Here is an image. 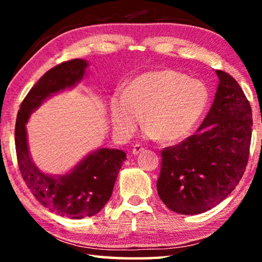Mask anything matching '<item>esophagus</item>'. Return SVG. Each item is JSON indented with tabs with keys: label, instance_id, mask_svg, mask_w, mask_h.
<instances>
[{
	"label": "esophagus",
	"instance_id": "esophagus-1",
	"mask_svg": "<svg viewBox=\"0 0 262 262\" xmlns=\"http://www.w3.org/2000/svg\"><path fill=\"white\" fill-rule=\"evenodd\" d=\"M144 150V148L142 147L141 144H135L134 145V148H133V150H132V154L133 155H139L140 152H142Z\"/></svg>",
	"mask_w": 262,
	"mask_h": 262
}]
</instances>
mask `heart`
<instances>
[{
    "label": "heart",
    "instance_id": "heart-1",
    "mask_svg": "<svg viewBox=\"0 0 262 262\" xmlns=\"http://www.w3.org/2000/svg\"><path fill=\"white\" fill-rule=\"evenodd\" d=\"M208 104V91L198 79L172 69L155 70L133 79L126 91L111 98V122L119 137L127 139L143 120L145 134L166 143L185 140Z\"/></svg>",
    "mask_w": 262,
    "mask_h": 262
}]
</instances>
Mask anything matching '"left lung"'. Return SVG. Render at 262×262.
I'll return each instance as SVG.
<instances>
[{
  "instance_id": "left-lung-1",
  "label": "left lung",
  "mask_w": 262,
  "mask_h": 262,
  "mask_svg": "<svg viewBox=\"0 0 262 262\" xmlns=\"http://www.w3.org/2000/svg\"><path fill=\"white\" fill-rule=\"evenodd\" d=\"M215 99L196 134L162 150L157 192L168 209L202 214L236 188L246 168L252 111L245 94L228 73L216 70Z\"/></svg>"
}]
</instances>
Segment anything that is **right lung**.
Returning a JSON list of instances; mask_svg holds the SVG:
<instances>
[{
	"mask_svg": "<svg viewBox=\"0 0 262 262\" xmlns=\"http://www.w3.org/2000/svg\"><path fill=\"white\" fill-rule=\"evenodd\" d=\"M88 61L74 59L52 68L34 84L20 105L15 127L17 161L25 184L35 199L53 212L72 220L96 215L110 200L126 154L99 148L86 155L64 174H47L31 158L26 123L43 101L73 89L86 74Z\"/></svg>",
	"mask_w": 262,
	"mask_h": 262,
	"instance_id": "1",
	"label": "right lung"
}]
</instances>
